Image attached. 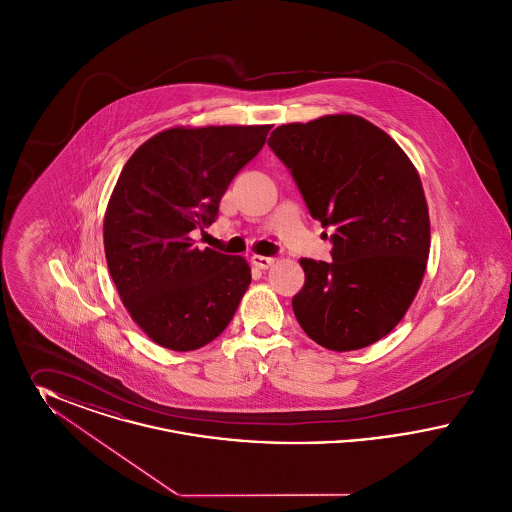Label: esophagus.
Here are the masks:
<instances>
[{
	"instance_id": "1",
	"label": "esophagus",
	"mask_w": 512,
	"mask_h": 512,
	"mask_svg": "<svg viewBox=\"0 0 512 512\" xmlns=\"http://www.w3.org/2000/svg\"><path fill=\"white\" fill-rule=\"evenodd\" d=\"M251 263L261 270H267V268L274 265V257H265V255H253L251 257Z\"/></svg>"
}]
</instances>
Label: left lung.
<instances>
[{"label": "left lung", "instance_id": "obj_1", "mask_svg": "<svg viewBox=\"0 0 512 512\" xmlns=\"http://www.w3.org/2000/svg\"><path fill=\"white\" fill-rule=\"evenodd\" d=\"M268 146L292 171L311 217L334 228L330 263L299 261V326L338 353L382 340L409 311L430 255L413 161L382 128L347 113L282 124Z\"/></svg>", "mask_w": 512, "mask_h": 512}]
</instances>
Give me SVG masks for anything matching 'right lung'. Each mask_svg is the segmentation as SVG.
<instances>
[{
  "label": "right lung",
  "instance_id": "1",
  "mask_svg": "<svg viewBox=\"0 0 512 512\" xmlns=\"http://www.w3.org/2000/svg\"><path fill=\"white\" fill-rule=\"evenodd\" d=\"M272 124L172 126L138 147L109 197L103 245L128 315L147 338L195 351L219 338L251 284L240 255L197 249L234 176Z\"/></svg>",
  "mask_w": 512,
  "mask_h": 512
}]
</instances>
